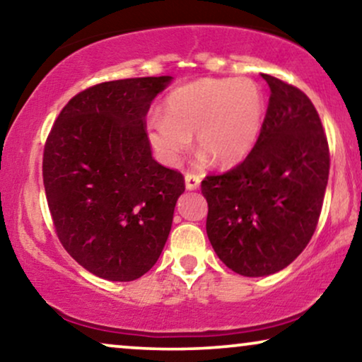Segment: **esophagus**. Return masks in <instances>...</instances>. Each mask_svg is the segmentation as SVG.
Returning <instances> with one entry per match:
<instances>
[{"label":"esophagus","mask_w":362,"mask_h":362,"mask_svg":"<svg viewBox=\"0 0 362 362\" xmlns=\"http://www.w3.org/2000/svg\"><path fill=\"white\" fill-rule=\"evenodd\" d=\"M185 181H186V187H187V189H189V191L197 189V187H199V185H201V176L192 175V173H186Z\"/></svg>","instance_id":"obj_1"}]
</instances>
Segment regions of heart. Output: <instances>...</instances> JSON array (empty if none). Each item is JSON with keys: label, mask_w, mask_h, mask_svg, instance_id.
Instances as JSON below:
<instances>
[{"label": "heart", "mask_w": 362, "mask_h": 362, "mask_svg": "<svg viewBox=\"0 0 362 362\" xmlns=\"http://www.w3.org/2000/svg\"><path fill=\"white\" fill-rule=\"evenodd\" d=\"M265 110L264 93L250 78H202L173 90L165 117L153 115L146 133L166 165H176L196 135L197 148L227 166L254 148Z\"/></svg>", "instance_id": "heart-1"}]
</instances>
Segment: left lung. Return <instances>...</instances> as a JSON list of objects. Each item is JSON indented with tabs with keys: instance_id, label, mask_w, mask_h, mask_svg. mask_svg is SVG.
<instances>
[{
	"instance_id": "obj_1",
	"label": "left lung",
	"mask_w": 362,
	"mask_h": 362,
	"mask_svg": "<svg viewBox=\"0 0 362 362\" xmlns=\"http://www.w3.org/2000/svg\"><path fill=\"white\" fill-rule=\"evenodd\" d=\"M270 87L260 136L244 161L201 182L212 249L235 274L285 269L313 237L329 175L328 138L305 92L262 74Z\"/></svg>"
}]
</instances>
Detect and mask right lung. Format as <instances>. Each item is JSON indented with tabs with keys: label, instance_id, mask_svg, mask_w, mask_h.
<instances>
[{
	"label": "right lung",
	"instance_id": "1",
	"mask_svg": "<svg viewBox=\"0 0 362 362\" xmlns=\"http://www.w3.org/2000/svg\"><path fill=\"white\" fill-rule=\"evenodd\" d=\"M170 76L102 82L49 132L42 180L64 249L100 279L132 281L161 255L185 176L153 160L146 113Z\"/></svg>",
	"mask_w": 362,
	"mask_h": 362
}]
</instances>
